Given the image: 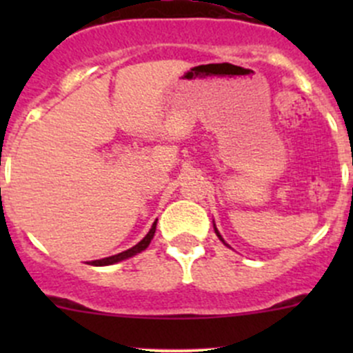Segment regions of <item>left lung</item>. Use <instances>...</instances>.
Here are the masks:
<instances>
[{"mask_svg":"<svg viewBox=\"0 0 353 353\" xmlns=\"http://www.w3.org/2000/svg\"><path fill=\"white\" fill-rule=\"evenodd\" d=\"M213 229H215V234H216V237H219V239H220V241H222V243H223V244H225V245H229V244H227V243H225V241H223V237H222V236H220L219 229H216V227H215V222H213Z\"/></svg>","mask_w":353,"mask_h":353,"instance_id":"1","label":"left lung"}]
</instances>
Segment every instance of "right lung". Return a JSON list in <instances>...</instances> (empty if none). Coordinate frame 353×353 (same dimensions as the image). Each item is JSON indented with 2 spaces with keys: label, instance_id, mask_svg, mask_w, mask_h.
<instances>
[{
  "label": "right lung",
  "instance_id": "add662e5",
  "mask_svg": "<svg viewBox=\"0 0 353 353\" xmlns=\"http://www.w3.org/2000/svg\"><path fill=\"white\" fill-rule=\"evenodd\" d=\"M155 229H157V220L154 222V225H152V229L148 230L147 236H145L143 239H141L137 245H133V248H130V249H126V251L119 252V254L109 256V258L95 259V261H92V265H94V266H109V265H114V263L124 261V259H128V258H133V256H137L138 252L145 251V249L148 248V244L152 243V239H154V236H155Z\"/></svg>",
  "mask_w": 353,
  "mask_h": 353
}]
</instances>
